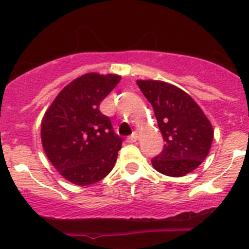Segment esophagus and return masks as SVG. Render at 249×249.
Returning a JSON list of instances; mask_svg holds the SVG:
<instances>
[{
    "label": "esophagus",
    "instance_id": "1",
    "mask_svg": "<svg viewBox=\"0 0 249 249\" xmlns=\"http://www.w3.org/2000/svg\"><path fill=\"white\" fill-rule=\"evenodd\" d=\"M137 139H139V135H137V132H134V134H132L131 136L127 137L126 142L127 143H134V142H136Z\"/></svg>",
    "mask_w": 249,
    "mask_h": 249
}]
</instances>
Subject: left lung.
<instances>
[{"instance_id":"1","label":"left lung","mask_w":249,"mask_h":249,"mask_svg":"<svg viewBox=\"0 0 249 249\" xmlns=\"http://www.w3.org/2000/svg\"><path fill=\"white\" fill-rule=\"evenodd\" d=\"M137 85L150 102L164 149L153 158L158 172L182 177L194 171L206 159L212 145L213 127L192 96L179 88L160 80H137Z\"/></svg>"}]
</instances>
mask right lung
<instances>
[{
	"instance_id": "1",
	"label": "right lung",
	"mask_w": 249,
	"mask_h": 249,
	"mask_svg": "<svg viewBox=\"0 0 249 249\" xmlns=\"http://www.w3.org/2000/svg\"><path fill=\"white\" fill-rule=\"evenodd\" d=\"M120 78L96 72L83 74L67 84L44 113V152L56 171L73 184L99 182L117 161L123 140L99 107Z\"/></svg>"
}]
</instances>
